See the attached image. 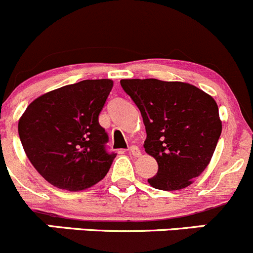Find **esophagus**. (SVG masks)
<instances>
[{"mask_svg":"<svg viewBox=\"0 0 253 253\" xmlns=\"http://www.w3.org/2000/svg\"><path fill=\"white\" fill-rule=\"evenodd\" d=\"M129 152L132 155V156H135V157H139L140 155H141V151H140V149L137 146H135V145L130 146Z\"/></svg>","mask_w":253,"mask_h":253,"instance_id":"1","label":"esophagus"}]
</instances>
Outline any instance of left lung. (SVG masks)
I'll use <instances>...</instances> for the list:
<instances>
[{
  "label": "left lung",
  "mask_w": 253,
  "mask_h": 253,
  "mask_svg": "<svg viewBox=\"0 0 253 253\" xmlns=\"http://www.w3.org/2000/svg\"><path fill=\"white\" fill-rule=\"evenodd\" d=\"M141 113L145 151L159 165L154 188L188 187L211 162L221 134L216 102L193 84L156 79L121 80Z\"/></svg>",
  "instance_id": "left-lung-1"
}]
</instances>
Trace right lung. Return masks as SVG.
I'll return each mask as SVG.
<instances>
[{
    "mask_svg": "<svg viewBox=\"0 0 253 253\" xmlns=\"http://www.w3.org/2000/svg\"><path fill=\"white\" fill-rule=\"evenodd\" d=\"M112 80H84L34 99L18 122V134L34 169L50 184L84 191L98 183L117 154L107 151L108 134L98 116Z\"/></svg>",
    "mask_w": 253,
    "mask_h": 253,
    "instance_id": "add662e5",
    "label": "right lung"
}]
</instances>
